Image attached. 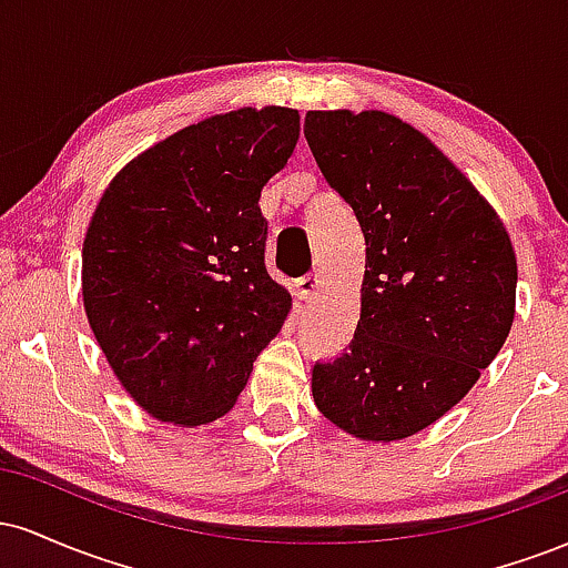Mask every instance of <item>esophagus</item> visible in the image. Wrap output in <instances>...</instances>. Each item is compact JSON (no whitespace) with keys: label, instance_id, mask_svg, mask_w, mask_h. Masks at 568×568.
<instances>
[{"label":"esophagus","instance_id":"obj_1","mask_svg":"<svg viewBox=\"0 0 568 568\" xmlns=\"http://www.w3.org/2000/svg\"><path fill=\"white\" fill-rule=\"evenodd\" d=\"M317 285H321V277H317V275H304L302 280H296V296L298 298H310L312 293L317 291Z\"/></svg>","mask_w":568,"mask_h":568}]
</instances>
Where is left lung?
<instances>
[{
    "instance_id": "8db88e82",
    "label": "left lung",
    "mask_w": 568,
    "mask_h": 568,
    "mask_svg": "<svg viewBox=\"0 0 568 568\" xmlns=\"http://www.w3.org/2000/svg\"><path fill=\"white\" fill-rule=\"evenodd\" d=\"M304 135L366 237L361 321L342 357L315 363L312 397L355 438H408L470 393L510 334V234L467 175L393 114L306 112Z\"/></svg>"
}]
</instances>
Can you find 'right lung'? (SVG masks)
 <instances>
[{
	"mask_svg": "<svg viewBox=\"0 0 568 568\" xmlns=\"http://www.w3.org/2000/svg\"><path fill=\"white\" fill-rule=\"evenodd\" d=\"M298 112L237 109L128 162L82 247V298L109 366L160 422L197 427L243 393L291 296L266 275L258 197L293 154Z\"/></svg>",
	"mask_w": 568,
	"mask_h": 568,
	"instance_id": "right-lung-1",
	"label": "right lung"
}]
</instances>
